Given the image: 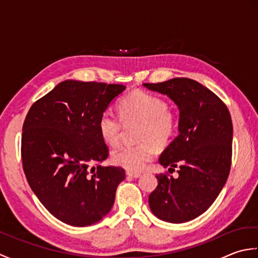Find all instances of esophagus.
<instances>
[{
	"instance_id": "1",
	"label": "esophagus",
	"mask_w": 258,
	"mask_h": 258,
	"mask_svg": "<svg viewBox=\"0 0 258 258\" xmlns=\"http://www.w3.org/2000/svg\"><path fill=\"white\" fill-rule=\"evenodd\" d=\"M126 175L128 177H133V178H138L141 176V173L139 172H132V171H126Z\"/></svg>"
}]
</instances>
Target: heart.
I'll return each mask as SVG.
<instances>
[{
	"label": "heart",
	"mask_w": 258,
	"mask_h": 258,
	"mask_svg": "<svg viewBox=\"0 0 258 258\" xmlns=\"http://www.w3.org/2000/svg\"><path fill=\"white\" fill-rule=\"evenodd\" d=\"M118 117L104 112L97 127L102 140L115 147L122 139L123 128L138 125L133 146H122L112 153V161L128 171H141L154 157L155 151L164 150L177 133L178 116L162 97L144 91H133L120 97Z\"/></svg>",
	"instance_id": "1"
}]
</instances>
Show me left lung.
I'll use <instances>...</instances> for the list:
<instances>
[{
	"label": "left lung",
	"instance_id": "obj_1",
	"mask_svg": "<svg viewBox=\"0 0 258 258\" xmlns=\"http://www.w3.org/2000/svg\"><path fill=\"white\" fill-rule=\"evenodd\" d=\"M144 86L171 97L179 109V134L158 158L173 171L179 166L178 177L167 172L156 175L150 208L165 222L191 221L210 208L231 171V114L215 93L194 80L176 78Z\"/></svg>",
	"mask_w": 258,
	"mask_h": 258
}]
</instances>
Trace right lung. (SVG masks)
<instances>
[{"label": "right lung", "instance_id": "add662e5", "mask_svg": "<svg viewBox=\"0 0 258 258\" xmlns=\"http://www.w3.org/2000/svg\"><path fill=\"white\" fill-rule=\"evenodd\" d=\"M122 84L68 80L29 109L21 143L30 187L53 216L69 225L95 224L111 211L125 178L120 166H102L108 147L97 123Z\"/></svg>", "mask_w": 258, "mask_h": 258}]
</instances>
